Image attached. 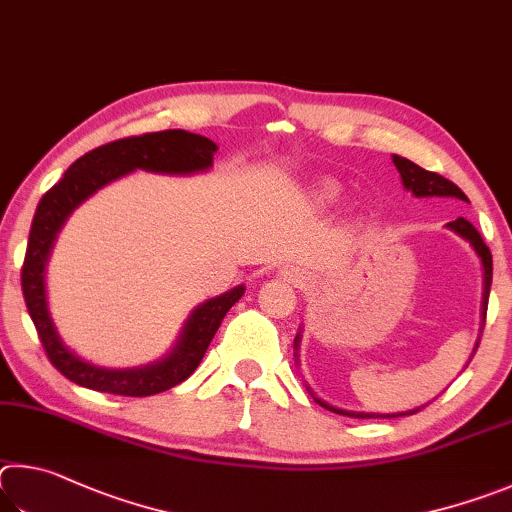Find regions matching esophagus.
Wrapping results in <instances>:
<instances>
[{
	"instance_id": "obj_1",
	"label": "esophagus",
	"mask_w": 512,
	"mask_h": 512,
	"mask_svg": "<svg viewBox=\"0 0 512 512\" xmlns=\"http://www.w3.org/2000/svg\"><path fill=\"white\" fill-rule=\"evenodd\" d=\"M283 276H285V281L292 283V285H303V283H306V279H308L306 272L294 270V267H292V270H285Z\"/></svg>"
}]
</instances>
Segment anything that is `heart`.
I'll list each match as a JSON object with an SVG mask.
<instances>
[{"label":"heart","instance_id":"b5f03b06","mask_svg":"<svg viewBox=\"0 0 512 512\" xmlns=\"http://www.w3.org/2000/svg\"><path fill=\"white\" fill-rule=\"evenodd\" d=\"M321 193H324V197L335 195V186H333V184H326L324 188H321Z\"/></svg>","mask_w":512,"mask_h":512}]
</instances>
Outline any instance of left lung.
<instances>
[{
    "mask_svg": "<svg viewBox=\"0 0 512 512\" xmlns=\"http://www.w3.org/2000/svg\"><path fill=\"white\" fill-rule=\"evenodd\" d=\"M393 164H396V168H398V173L402 177V184H405L407 191H411L416 197H432V195H438V197H459V200L468 202V197H465V193L461 191V188L456 186L454 182H450V179H447V177L438 175V173H432V170L420 168L418 164H414V161H409L405 157H398V155H393ZM447 227L454 229L465 240H470L474 251H477L479 258H481V263H483V326H486L488 297H490V283H492V254H490V249L486 247V242H483L481 233L472 227V222H468L465 218H456L454 222L447 224ZM297 342H299V339H297ZM477 348H479V344H477ZM315 400L319 402L321 407H326L330 411H335V414L348 416V418H396V416H411V414H416V411H420V409H414V411H409V414H393V416L360 414V411H344V409L330 407V405H326V402H321L319 398H315Z\"/></svg>",
    "mask_w": 512,
    "mask_h": 512,
    "instance_id": "left-lung-1",
    "label": "left lung"
}]
</instances>
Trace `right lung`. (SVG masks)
Returning <instances> with one entry per match:
<instances>
[{
	"mask_svg": "<svg viewBox=\"0 0 512 512\" xmlns=\"http://www.w3.org/2000/svg\"><path fill=\"white\" fill-rule=\"evenodd\" d=\"M215 150L218 148H215L211 139L186 130H161L139 134V137L116 139L76 159L67 173L62 175L60 182L53 184L42 195L38 211L33 215L29 245H26L24 254L22 294L26 310H29L35 330H38L44 353H47L49 362L67 380L101 393L143 398L177 387L202 362L220 321L233 303L242 297V292H245L242 285L197 308L191 319H188L177 348L166 360L143 366V369L110 371L83 362L62 346L56 328H53L49 319L47 301H44L42 272L51 242L56 238L62 222L67 220V215L80 202L96 193L98 188L110 184L116 177L128 175L134 168L155 170V173H193V170H204L211 166Z\"/></svg>",
	"mask_w": 512,
	"mask_h": 512,
	"instance_id": "1",
	"label": "right lung"
}]
</instances>
